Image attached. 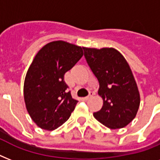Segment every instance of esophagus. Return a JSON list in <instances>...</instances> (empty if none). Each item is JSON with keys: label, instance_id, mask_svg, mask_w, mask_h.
Here are the masks:
<instances>
[{"label": "esophagus", "instance_id": "obj_1", "mask_svg": "<svg viewBox=\"0 0 160 160\" xmlns=\"http://www.w3.org/2000/svg\"><path fill=\"white\" fill-rule=\"evenodd\" d=\"M93 95H94V93H93L92 91H90V94H89V95H88V96H86V97L84 98V100H89V99H90V98L92 97Z\"/></svg>", "mask_w": 160, "mask_h": 160}]
</instances>
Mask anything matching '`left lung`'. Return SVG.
<instances>
[{"label": "left lung", "instance_id": "left-lung-1", "mask_svg": "<svg viewBox=\"0 0 160 160\" xmlns=\"http://www.w3.org/2000/svg\"><path fill=\"white\" fill-rule=\"evenodd\" d=\"M84 55L100 83L103 106L94 116L110 129H120L134 119L140 97L129 64L114 48L84 47Z\"/></svg>", "mask_w": 160, "mask_h": 160}]
</instances>
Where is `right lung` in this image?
<instances>
[{"label":"right lung","instance_id":"1","mask_svg":"<svg viewBox=\"0 0 160 160\" xmlns=\"http://www.w3.org/2000/svg\"><path fill=\"white\" fill-rule=\"evenodd\" d=\"M83 48L62 41L48 43L39 51L26 73L24 99L31 119L40 128L54 130L75 109L64 75L83 56Z\"/></svg>","mask_w":160,"mask_h":160}]
</instances>
